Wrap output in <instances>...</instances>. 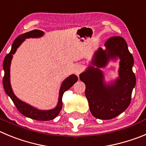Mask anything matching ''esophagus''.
<instances>
[{
    "mask_svg": "<svg viewBox=\"0 0 146 146\" xmlns=\"http://www.w3.org/2000/svg\"><path fill=\"white\" fill-rule=\"evenodd\" d=\"M82 67L81 65H80V64L77 65V66H75V69H74V72H75L77 75H79V74H80V72H82Z\"/></svg>",
    "mask_w": 146,
    "mask_h": 146,
    "instance_id": "34e87169",
    "label": "esophagus"
}]
</instances>
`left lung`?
<instances>
[{
    "label": "left lung",
    "mask_w": 146,
    "mask_h": 146,
    "mask_svg": "<svg viewBox=\"0 0 146 146\" xmlns=\"http://www.w3.org/2000/svg\"><path fill=\"white\" fill-rule=\"evenodd\" d=\"M104 45L105 50L99 48L95 52L91 64L80 74V79L85 84V96L92 115L106 120L115 118L129 106L136 78L132 72L134 58L125 39L112 37ZM118 58L120 60L119 77L107 84L100 69L111 60Z\"/></svg>",
    "instance_id": "left-lung-1"
}]
</instances>
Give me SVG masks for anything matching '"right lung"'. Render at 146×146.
<instances>
[{"mask_svg":"<svg viewBox=\"0 0 146 146\" xmlns=\"http://www.w3.org/2000/svg\"><path fill=\"white\" fill-rule=\"evenodd\" d=\"M44 35V32L38 29H34L28 33L20 35L17 37L11 45L10 53H8L4 58L3 68L4 70V77L3 79V88L6 94L11 98L17 109L21 113L27 117H29L33 119L38 120V121H49L57 117L62 109V96L66 90L71 88L77 80L78 77L75 74H71L70 76L66 78L61 83V88L59 90L58 95V101L56 106L53 109L49 110H40L35 107L32 106L31 105L24 102L19 99L18 98L14 95L13 90L11 88L10 82V67L11 64V60L13 58V55L16 53L17 48L21 45V44L27 38H38Z\"/></svg>","mask_w":146,"mask_h":146,"instance_id":"right-lung-1","label":"right lung"}]
</instances>
